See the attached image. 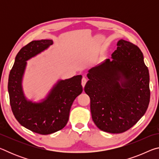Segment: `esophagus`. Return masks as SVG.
Wrapping results in <instances>:
<instances>
[{
  "mask_svg": "<svg viewBox=\"0 0 159 159\" xmlns=\"http://www.w3.org/2000/svg\"><path fill=\"white\" fill-rule=\"evenodd\" d=\"M86 82H87V79L85 77H83V79L81 80V84H82V86L83 88L85 87V85L86 84Z\"/></svg>",
  "mask_w": 159,
  "mask_h": 159,
  "instance_id": "obj_1",
  "label": "esophagus"
}]
</instances>
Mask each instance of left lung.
<instances>
[{"label":"left lung","instance_id":"8db88e82","mask_svg":"<svg viewBox=\"0 0 159 159\" xmlns=\"http://www.w3.org/2000/svg\"><path fill=\"white\" fill-rule=\"evenodd\" d=\"M112 60L88 71L84 90L90 98L95 124L109 133H122L143 116L150 100L149 74L140 49L120 40Z\"/></svg>","mask_w":159,"mask_h":159}]
</instances>
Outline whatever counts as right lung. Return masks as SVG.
Instances as JSON below:
<instances>
[{"label":"right lung","instance_id":"right-lung-1","mask_svg":"<svg viewBox=\"0 0 159 159\" xmlns=\"http://www.w3.org/2000/svg\"><path fill=\"white\" fill-rule=\"evenodd\" d=\"M52 44L51 40L33 41L21 48L10 72L7 85L10 106L16 119L24 127L41 134L55 133L66 125L72 104L83 91L82 76L78 75L59 81L42 102L26 100L21 88L26 61Z\"/></svg>","mask_w":159,"mask_h":159}]
</instances>
